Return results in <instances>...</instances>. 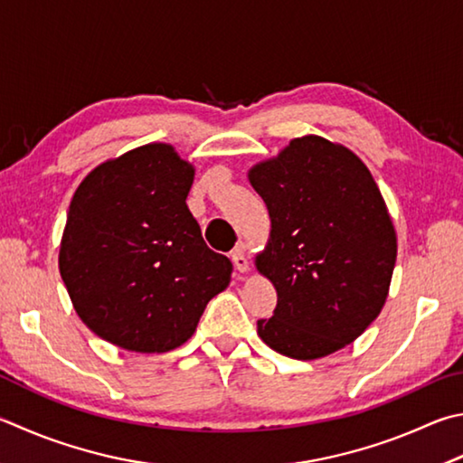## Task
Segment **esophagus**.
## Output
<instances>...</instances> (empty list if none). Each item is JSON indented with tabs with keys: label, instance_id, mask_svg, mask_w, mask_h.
<instances>
[{
	"label": "esophagus",
	"instance_id": "34e87169",
	"mask_svg": "<svg viewBox=\"0 0 463 463\" xmlns=\"http://www.w3.org/2000/svg\"><path fill=\"white\" fill-rule=\"evenodd\" d=\"M231 259H232V263H234V269H237L239 273H247L249 269H250V260H249V257H247V247L241 245L232 250L231 253Z\"/></svg>",
	"mask_w": 463,
	"mask_h": 463
}]
</instances>
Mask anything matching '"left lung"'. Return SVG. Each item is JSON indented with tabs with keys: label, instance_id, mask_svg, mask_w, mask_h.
I'll return each instance as SVG.
<instances>
[{
	"label": "left lung",
	"instance_id": "8db88e82",
	"mask_svg": "<svg viewBox=\"0 0 463 463\" xmlns=\"http://www.w3.org/2000/svg\"><path fill=\"white\" fill-rule=\"evenodd\" d=\"M271 239L255 265L277 289L259 319L269 348L296 360L332 354L371 326L389 296L397 234L374 178L350 149L293 139L249 172Z\"/></svg>",
	"mask_w": 463,
	"mask_h": 463
}]
</instances>
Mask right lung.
<instances>
[{
    "label": "right lung",
    "instance_id": "right-lung-1",
    "mask_svg": "<svg viewBox=\"0 0 463 463\" xmlns=\"http://www.w3.org/2000/svg\"><path fill=\"white\" fill-rule=\"evenodd\" d=\"M194 167L147 144L95 167L72 196L61 242L62 281L99 338L131 352L182 346L232 263L203 239L186 198Z\"/></svg>",
    "mask_w": 463,
    "mask_h": 463
}]
</instances>
